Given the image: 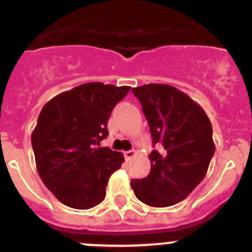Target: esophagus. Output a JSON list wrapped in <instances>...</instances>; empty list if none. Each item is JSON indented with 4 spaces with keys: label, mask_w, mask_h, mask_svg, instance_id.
Segmentation results:
<instances>
[{
    "label": "esophagus",
    "mask_w": 252,
    "mask_h": 252,
    "mask_svg": "<svg viewBox=\"0 0 252 252\" xmlns=\"http://www.w3.org/2000/svg\"><path fill=\"white\" fill-rule=\"evenodd\" d=\"M136 156V151L135 150H131V151H127V152H125V158L127 160H130L131 158H133Z\"/></svg>",
    "instance_id": "esophagus-1"
}]
</instances>
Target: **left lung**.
Instances as JSON below:
<instances>
[{
  "instance_id": "1",
  "label": "left lung",
  "mask_w": 252,
  "mask_h": 252,
  "mask_svg": "<svg viewBox=\"0 0 252 252\" xmlns=\"http://www.w3.org/2000/svg\"><path fill=\"white\" fill-rule=\"evenodd\" d=\"M132 93L159 151L148 155L150 174L132 179L131 188L150 207H171L186 199L207 174L215 152L212 124L199 104L172 85L147 84Z\"/></svg>"
}]
</instances>
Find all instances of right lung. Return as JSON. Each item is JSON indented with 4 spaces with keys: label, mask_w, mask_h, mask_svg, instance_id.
<instances>
[{
    "label": "right lung",
    "mask_w": 252,
    "mask_h": 252,
    "mask_svg": "<svg viewBox=\"0 0 252 252\" xmlns=\"http://www.w3.org/2000/svg\"><path fill=\"white\" fill-rule=\"evenodd\" d=\"M130 86L86 83L61 93L43 106L32 132L35 166L44 186L61 203L90 209L105 199L110 176L121 167V152L100 147L107 120Z\"/></svg>",
    "instance_id": "obj_1"
}]
</instances>
